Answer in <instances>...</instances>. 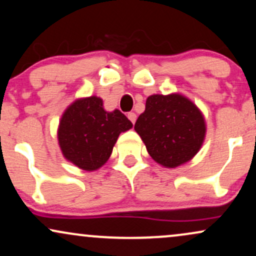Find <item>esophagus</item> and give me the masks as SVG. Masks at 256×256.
<instances>
[{"mask_svg":"<svg viewBox=\"0 0 256 256\" xmlns=\"http://www.w3.org/2000/svg\"><path fill=\"white\" fill-rule=\"evenodd\" d=\"M128 118L130 119V122H132V124H134L136 119H137V116H136V113H134V112H128Z\"/></svg>","mask_w":256,"mask_h":256,"instance_id":"1","label":"esophagus"}]
</instances>
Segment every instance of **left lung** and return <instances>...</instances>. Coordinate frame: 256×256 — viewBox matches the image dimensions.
Segmentation results:
<instances>
[{
  "label": "left lung",
  "mask_w": 256,
  "mask_h": 256,
  "mask_svg": "<svg viewBox=\"0 0 256 256\" xmlns=\"http://www.w3.org/2000/svg\"><path fill=\"white\" fill-rule=\"evenodd\" d=\"M134 130L158 164L176 168L190 160L202 146L206 122L194 102L180 94H154L146 99Z\"/></svg>",
  "instance_id": "left-lung-1"
}]
</instances>
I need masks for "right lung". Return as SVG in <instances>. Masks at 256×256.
Segmentation results:
<instances>
[{
    "instance_id": "obj_1",
    "label": "right lung",
    "mask_w": 256,
    "mask_h": 256,
    "mask_svg": "<svg viewBox=\"0 0 256 256\" xmlns=\"http://www.w3.org/2000/svg\"><path fill=\"white\" fill-rule=\"evenodd\" d=\"M132 126L119 110L106 112L102 100L93 96L76 100L64 111L58 139L66 160L80 169L92 171L104 166L119 134Z\"/></svg>"
}]
</instances>
